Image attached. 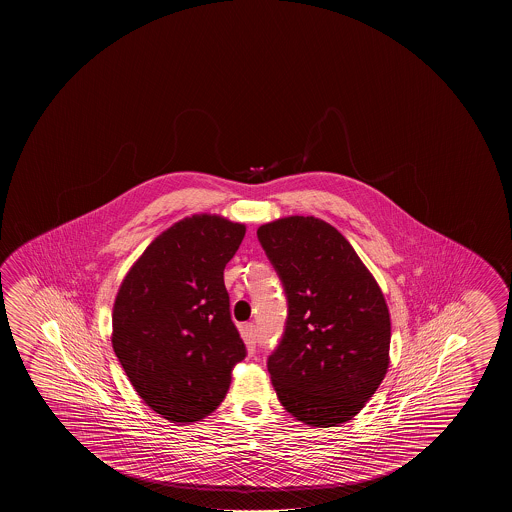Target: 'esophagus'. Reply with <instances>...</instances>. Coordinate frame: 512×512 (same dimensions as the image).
<instances>
[{"mask_svg": "<svg viewBox=\"0 0 512 512\" xmlns=\"http://www.w3.org/2000/svg\"><path fill=\"white\" fill-rule=\"evenodd\" d=\"M241 334H243L244 343L248 346V350L253 352L255 350V344H257V328L253 323H246L241 328Z\"/></svg>", "mask_w": 512, "mask_h": 512, "instance_id": "34e87169", "label": "esophagus"}]
</instances>
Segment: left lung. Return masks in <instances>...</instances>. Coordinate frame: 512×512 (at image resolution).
<instances>
[{
    "label": "left lung",
    "instance_id": "8db88e82",
    "mask_svg": "<svg viewBox=\"0 0 512 512\" xmlns=\"http://www.w3.org/2000/svg\"><path fill=\"white\" fill-rule=\"evenodd\" d=\"M257 237L287 294L284 337L268 359L278 400L310 427L350 421L389 368L391 319L382 289L323 219H277Z\"/></svg>",
    "mask_w": 512,
    "mask_h": 512
}]
</instances>
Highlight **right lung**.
I'll return each mask as SVG.
<instances>
[{
	"instance_id": "obj_1",
	"label": "right lung",
	"mask_w": 512,
	"mask_h": 512,
	"mask_svg": "<svg viewBox=\"0 0 512 512\" xmlns=\"http://www.w3.org/2000/svg\"><path fill=\"white\" fill-rule=\"evenodd\" d=\"M246 227L194 214L135 260L112 310V348L150 409L194 423L218 409L246 357L223 280Z\"/></svg>"
}]
</instances>
